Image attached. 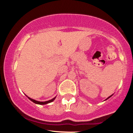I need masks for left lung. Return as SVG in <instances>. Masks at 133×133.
Returning <instances> with one entry per match:
<instances>
[{
    "label": "left lung",
    "mask_w": 133,
    "mask_h": 133,
    "mask_svg": "<svg viewBox=\"0 0 133 133\" xmlns=\"http://www.w3.org/2000/svg\"><path fill=\"white\" fill-rule=\"evenodd\" d=\"M111 96H112V95H111V96H109V97H108V98H107V99H109V97H111Z\"/></svg>",
    "instance_id": "left-lung-1"
}]
</instances>
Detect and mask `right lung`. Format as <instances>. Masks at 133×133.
<instances>
[{
    "mask_svg": "<svg viewBox=\"0 0 133 133\" xmlns=\"http://www.w3.org/2000/svg\"><path fill=\"white\" fill-rule=\"evenodd\" d=\"M28 98L29 99H30V101H32L33 103H36V104H41V105H42V104H48V103H51V102H52L53 101H54V100L55 99V98H56V97H54V98H53V99H51V100L47 101H45V102L37 101H36V100H34V99H32L30 98V97H28Z\"/></svg>",
    "mask_w": 133,
    "mask_h": 133,
    "instance_id": "1",
    "label": "right lung"
}]
</instances>
